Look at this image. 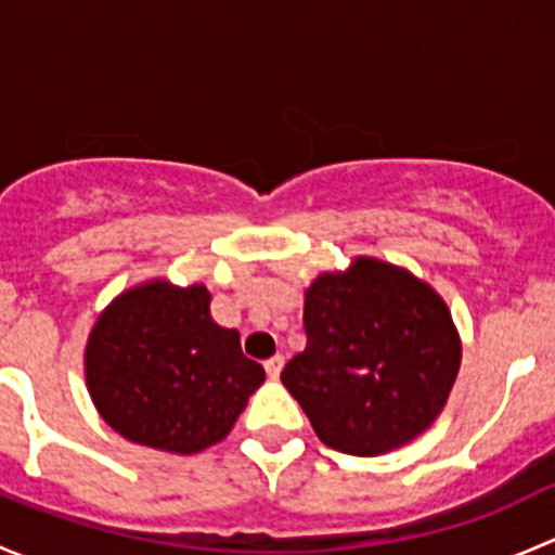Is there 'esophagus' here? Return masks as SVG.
I'll return each instance as SVG.
<instances>
[{
  "instance_id": "1",
  "label": "esophagus",
  "mask_w": 555,
  "mask_h": 555,
  "mask_svg": "<svg viewBox=\"0 0 555 555\" xmlns=\"http://www.w3.org/2000/svg\"><path fill=\"white\" fill-rule=\"evenodd\" d=\"M282 367H284V357L282 354H276V357H271V360H266V373H268V378H273V382H276V378H279Z\"/></svg>"
}]
</instances>
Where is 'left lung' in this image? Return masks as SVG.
<instances>
[{"label":"left lung","instance_id":"8db88e82","mask_svg":"<svg viewBox=\"0 0 555 555\" xmlns=\"http://www.w3.org/2000/svg\"><path fill=\"white\" fill-rule=\"evenodd\" d=\"M309 344L282 384L324 446L382 456L427 433L462 365V338L438 289L408 268L357 255L304 293Z\"/></svg>","mask_w":555,"mask_h":555}]
</instances>
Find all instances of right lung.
<instances>
[{
    "label": "right lung",
    "instance_id": "obj_1",
    "mask_svg": "<svg viewBox=\"0 0 555 555\" xmlns=\"http://www.w3.org/2000/svg\"><path fill=\"white\" fill-rule=\"evenodd\" d=\"M204 284L147 279L99 313L86 344V386L99 416L126 440L198 453L228 438L266 371L220 327Z\"/></svg>",
    "mask_w": 555,
    "mask_h": 555
}]
</instances>
